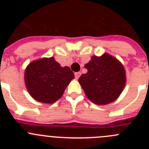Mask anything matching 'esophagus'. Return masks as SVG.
<instances>
[{
  "label": "esophagus",
  "instance_id": "esophagus-1",
  "mask_svg": "<svg viewBox=\"0 0 149 149\" xmlns=\"http://www.w3.org/2000/svg\"><path fill=\"white\" fill-rule=\"evenodd\" d=\"M81 74V72H76V73H75V78H76V79H78L79 77H80Z\"/></svg>",
  "mask_w": 149,
  "mask_h": 149
}]
</instances>
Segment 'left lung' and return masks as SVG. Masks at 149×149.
<instances>
[{"label": "left lung", "mask_w": 149, "mask_h": 149, "mask_svg": "<svg viewBox=\"0 0 149 149\" xmlns=\"http://www.w3.org/2000/svg\"><path fill=\"white\" fill-rule=\"evenodd\" d=\"M84 67L88 70L79 79L86 97L97 104L115 101L125 84V71L116 58L108 54L93 56Z\"/></svg>", "instance_id": "8db88e82"}]
</instances>
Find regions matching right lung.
<instances>
[{
	"label": "right lung",
	"mask_w": 149,
	"mask_h": 149,
	"mask_svg": "<svg viewBox=\"0 0 149 149\" xmlns=\"http://www.w3.org/2000/svg\"><path fill=\"white\" fill-rule=\"evenodd\" d=\"M73 78L70 68L61 67L52 57L31 62L24 74L30 95L43 103H54L59 100Z\"/></svg>",
	"instance_id": "right-lung-1"
}]
</instances>
